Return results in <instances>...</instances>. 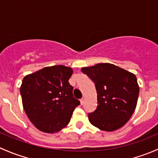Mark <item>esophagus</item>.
<instances>
[{
	"mask_svg": "<svg viewBox=\"0 0 158 158\" xmlns=\"http://www.w3.org/2000/svg\"><path fill=\"white\" fill-rule=\"evenodd\" d=\"M84 100H85L84 99V98H82L80 99V102H81V105H82V106L84 104Z\"/></svg>",
	"mask_w": 158,
	"mask_h": 158,
	"instance_id": "34e87169",
	"label": "esophagus"
}]
</instances>
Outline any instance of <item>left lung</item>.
Returning a JSON list of instances; mask_svg holds the SVG:
<instances>
[{
  "instance_id": "obj_1",
  "label": "left lung",
  "mask_w": 158,
  "mask_h": 158,
  "mask_svg": "<svg viewBox=\"0 0 158 158\" xmlns=\"http://www.w3.org/2000/svg\"><path fill=\"white\" fill-rule=\"evenodd\" d=\"M81 70L93 81L97 92L98 106L89 114L90 123L106 131L122 128L137 106L139 86L135 75L111 63H98Z\"/></svg>"
}]
</instances>
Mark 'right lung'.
<instances>
[{"label":"right lung","mask_w":158,"mask_h":158,"mask_svg":"<svg viewBox=\"0 0 158 158\" xmlns=\"http://www.w3.org/2000/svg\"><path fill=\"white\" fill-rule=\"evenodd\" d=\"M73 70L67 66H49L27 75L20 91L23 109L36 128L55 133L69 124L73 111L80 104L69 83Z\"/></svg>","instance_id":"obj_1"}]
</instances>
